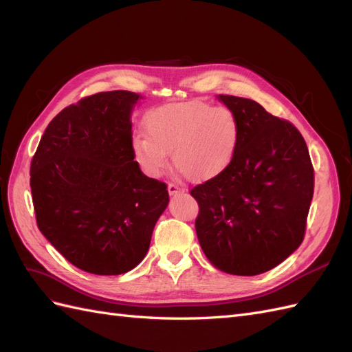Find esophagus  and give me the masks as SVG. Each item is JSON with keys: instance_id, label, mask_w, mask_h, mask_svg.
I'll use <instances>...</instances> for the list:
<instances>
[{"instance_id": "1", "label": "esophagus", "mask_w": 352, "mask_h": 352, "mask_svg": "<svg viewBox=\"0 0 352 352\" xmlns=\"http://www.w3.org/2000/svg\"><path fill=\"white\" fill-rule=\"evenodd\" d=\"M167 190H168L170 195H179V194H184V192H185V189L177 186L176 184H168Z\"/></svg>"}]
</instances>
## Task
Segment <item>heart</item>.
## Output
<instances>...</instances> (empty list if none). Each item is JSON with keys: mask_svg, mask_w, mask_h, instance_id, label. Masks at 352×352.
<instances>
[{"mask_svg": "<svg viewBox=\"0 0 352 352\" xmlns=\"http://www.w3.org/2000/svg\"><path fill=\"white\" fill-rule=\"evenodd\" d=\"M145 135H135L133 157L146 175L160 176L172 154L175 167L189 180L206 182L233 162L239 144L236 116L204 101L168 104L148 114Z\"/></svg>", "mask_w": 352, "mask_h": 352, "instance_id": "heart-1", "label": "heart"}]
</instances>
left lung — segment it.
<instances>
[{
	"label": "left lung",
	"instance_id": "8db88e82",
	"mask_svg": "<svg viewBox=\"0 0 352 352\" xmlns=\"http://www.w3.org/2000/svg\"><path fill=\"white\" fill-rule=\"evenodd\" d=\"M236 116L230 166L190 189L202 251L219 270L255 276L300 247L314 192V168L300 131L248 98L219 95Z\"/></svg>",
	"mask_w": 352,
	"mask_h": 352
}]
</instances>
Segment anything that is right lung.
Wrapping results in <instances>:
<instances>
[{
    "mask_svg": "<svg viewBox=\"0 0 352 352\" xmlns=\"http://www.w3.org/2000/svg\"><path fill=\"white\" fill-rule=\"evenodd\" d=\"M131 91L98 92L61 110L30 163L38 229L78 269L116 276L148 252L167 185L145 176L132 150Z\"/></svg>",
    "mask_w": 352,
    "mask_h": 352,
    "instance_id": "obj_1",
    "label": "right lung"
}]
</instances>
